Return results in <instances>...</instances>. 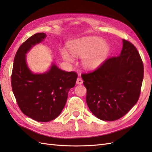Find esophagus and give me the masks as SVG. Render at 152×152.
<instances>
[{"label":"esophagus","instance_id":"obj_1","mask_svg":"<svg viewBox=\"0 0 152 152\" xmlns=\"http://www.w3.org/2000/svg\"><path fill=\"white\" fill-rule=\"evenodd\" d=\"M82 83H83V80H82V78H78V79H77V80H76V83H77V84L80 85V84H82Z\"/></svg>","mask_w":152,"mask_h":152}]
</instances>
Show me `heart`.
<instances>
[{"label":"heart","instance_id":"obj_1","mask_svg":"<svg viewBox=\"0 0 152 152\" xmlns=\"http://www.w3.org/2000/svg\"><path fill=\"white\" fill-rule=\"evenodd\" d=\"M73 56L82 58L83 65L88 69L98 67L109 52V47L102 38L96 37H86L72 42L68 46ZM63 59L67 62L73 61L72 57L66 51H62Z\"/></svg>","mask_w":152,"mask_h":152}]
</instances>
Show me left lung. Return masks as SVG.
Returning a JSON list of instances; mask_svg holds the SVG:
<instances>
[{
	"instance_id": "left-lung-1",
	"label": "left lung",
	"mask_w": 152,
	"mask_h": 152,
	"mask_svg": "<svg viewBox=\"0 0 152 152\" xmlns=\"http://www.w3.org/2000/svg\"><path fill=\"white\" fill-rule=\"evenodd\" d=\"M119 56L108 58L82 78L87 89L86 102L96 118L115 121L122 118L139 99L144 65L134 45L123 39Z\"/></svg>"
}]
</instances>
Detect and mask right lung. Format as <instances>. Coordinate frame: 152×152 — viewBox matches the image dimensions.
<instances>
[{"label":"right lung","mask_w":152,"mask_h":152,"mask_svg":"<svg viewBox=\"0 0 152 152\" xmlns=\"http://www.w3.org/2000/svg\"><path fill=\"white\" fill-rule=\"evenodd\" d=\"M46 37L44 33L34 34L19 46L11 76L12 91L19 108L40 122L50 121L59 116L78 78L76 72L62 70L55 64L44 74H34L29 70L25 55Z\"/></svg>","instance_id":"add662e5"}]
</instances>
